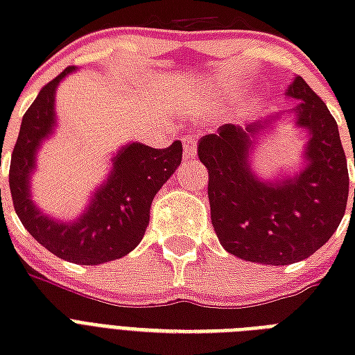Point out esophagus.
<instances>
[{"label": "esophagus", "mask_w": 355, "mask_h": 355, "mask_svg": "<svg viewBox=\"0 0 355 355\" xmlns=\"http://www.w3.org/2000/svg\"><path fill=\"white\" fill-rule=\"evenodd\" d=\"M182 145H184V156H186V158H191V156H195V153H197V147H195V139L191 138V136H186V138L182 139Z\"/></svg>", "instance_id": "1"}]
</instances>
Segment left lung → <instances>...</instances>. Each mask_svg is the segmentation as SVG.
<instances>
[{
    "mask_svg": "<svg viewBox=\"0 0 355 355\" xmlns=\"http://www.w3.org/2000/svg\"><path fill=\"white\" fill-rule=\"evenodd\" d=\"M286 96L297 105L245 128L223 125L199 141V158L210 177L214 230L227 252L254 263L302 261L334 236L347 210V156L336 119L300 75L293 77ZM286 115L306 132L301 169L259 178L252 167L253 153L261 136Z\"/></svg>",
    "mask_w": 355,
    "mask_h": 355,
    "instance_id": "left-lung-1",
    "label": "left lung"
}]
</instances>
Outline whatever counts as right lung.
<instances>
[{
    "instance_id": "add662e5",
    "label": "right lung",
    "mask_w": 355,
    "mask_h": 355,
    "mask_svg": "<svg viewBox=\"0 0 355 355\" xmlns=\"http://www.w3.org/2000/svg\"><path fill=\"white\" fill-rule=\"evenodd\" d=\"M73 71L75 68H66L44 86L25 112L10 156L8 186L19 221L42 247L71 263L99 265L123 258L138 247L149 225L155 195L182 162V144L153 149L128 141L110 158L112 167L107 178L94 189L80 216L64 221L44 214L31 197V177L38 150L57 128L58 85Z\"/></svg>"
}]
</instances>
